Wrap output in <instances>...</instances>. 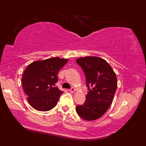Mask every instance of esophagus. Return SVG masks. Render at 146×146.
<instances>
[{"label": "esophagus", "mask_w": 146, "mask_h": 146, "mask_svg": "<svg viewBox=\"0 0 146 146\" xmlns=\"http://www.w3.org/2000/svg\"><path fill=\"white\" fill-rule=\"evenodd\" d=\"M75 90H75V88H70V89L69 90V91L70 92H72V93H73V92H75Z\"/></svg>", "instance_id": "1"}]
</instances>
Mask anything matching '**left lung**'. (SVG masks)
<instances>
[{
    "label": "left lung",
    "instance_id": "obj_1",
    "mask_svg": "<svg viewBox=\"0 0 146 146\" xmlns=\"http://www.w3.org/2000/svg\"><path fill=\"white\" fill-rule=\"evenodd\" d=\"M86 76L88 94L83 105L76 106L77 114L87 121L101 117L112 104L117 88L116 75L105 60L86 56L76 60Z\"/></svg>",
    "mask_w": 146,
    "mask_h": 146
}]
</instances>
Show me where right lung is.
I'll list each match as a JSON object with an SVG mask.
<instances>
[{
    "label": "right lung",
    "instance_id": "1",
    "mask_svg": "<svg viewBox=\"0 0 146 146\" xmlns=\"http://www.w3.org/2000/svg\"><path fill=\"white\" fill-rule=\"evenodd\" d=\"M68 59L58 57L36 61L29 64L23 73L22 85L28 102L34 109L48 111L56 105L63 92L55 84L57 74Z\"/></svg>",
    "mask_w": 146,
    "mask_h": 146
}]
</instances>
